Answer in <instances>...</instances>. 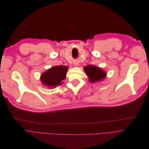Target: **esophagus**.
<instances>
[{
    "instance_id": "esophagus-1",
    "label": "esophagus",
    "mask_w": 149,
    "mask_h": 149,
    "mask_svg": "<svg viewBox=\"0 0 149 149\" xmlns=\"http://www.w3.org/2000/svg\"><path fill=\"white\" fill-rule=\"evenodd\" d=\"M74 65L76 66V65H77V64H76V63H74Z\"/></svg>"
}]
</instances>
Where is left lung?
<instances>
[{"label": "left lung", "mask_w": 149, "mask_h": 149, "mask_svg": "<svg viewBox=\"0 0 149 149\" xmlns=\"http://www.w3.org/2000/svg\"><path fill=\"white\" fill-rule=\"evenodd\" d=\"M84 70L88 76L89 81L91 83L100 81L106 76V73L101 68L94 65H88L85 66Z\"/></svg>", "instance_id": "left-lung-1"}]
</instances>
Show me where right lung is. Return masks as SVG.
Wrapping results in <instances>:
<instances>
[{
	"instance_id": "1",
	"label": "right lung",
	"mask_w": 149,
	"mask_h": 149,
	"mask_svg": "<svg viewBox=\"0 0 149 149\" xmlns=\"http://www.w3.org/2000/svg\"><path fill=\"white\" fill-rule=\"evenodd\" d=\"M68 68L65 66H56L48 69L41 76L42 82L48 87H56L62 84L61 81L65 79Z\"/></svg>"
}]
</instances>
